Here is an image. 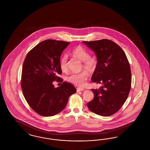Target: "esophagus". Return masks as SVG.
Listing matches in <instances>:
<instances>
[{"label": "esophagus", "instance_id": "34e87169", "mask_svg": "<svg viewBox=\"0 0 150 150\" xmlns=\"http://www.w3.org/2000/svg\"><path fill=\"white\" fill-rule=\"evenodd\" d=\"M84 90H85V89H84V88H80V87H78V88H76L77 92H80V91H84Z\"/></svg>", "mask_w": 150, "mask_h": 150}]
</instances>
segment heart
Instances as JSON below:
<instances>
[{
	"label": "heart",
	"instance_id": "1",
	"mask_svg": "<svg viewBox=\"0 0 150 150\" xmlns=\"http://www.w3.org/2000/svg\"><path fill=\"white\" fill-rule=\"evenodd\" d=\"M72 56L83 61L82 68L89 72H93L97 68L98 63V58L95 55H90L89 52L81 45L77 46L70 52ZM68 57L66 54L62 55L59 59V67L63 72L68 70ZM88 78V74L86 71L79 73H72L67 80L72 84L78 86H83Z\"/></svg>",
	"mask_w": 150,
	"mask_h": 150
}]
</instances>
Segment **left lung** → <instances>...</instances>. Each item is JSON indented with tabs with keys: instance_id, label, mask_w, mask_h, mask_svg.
Listing matches in <instances>:
<instances>
[{
	"instance_id": "left-lung-1",
	"label": "left lung",
	"mask_w": 150,
	"mask_h": 150,
	"mask_svg": "<svg viewBox=\"0 0 150 150\" xmlns=\"http://www.w3.org/2000/svg\"><path fill=\"white\" fill-rule=\"evenodd\" d=\"M83 42L94 51L98 59L91 79L102 84L98 89H92L94 98L87 106L96 114L112 115L123 106L130 91L132 74L128 59L121 47L111 40Z\"/></svg>"
}]
</instances>
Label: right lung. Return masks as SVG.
Segmentation results:
<instances>
[{
  "instance_id": "1",
  "label": "right lung",
  "mask_w": 150,
  "mask_h": 150,
  "mask_svg": "<svg viewBox=\"0 0 150 150\" xmlns=\"http://www.w3.org/2000/svg\"><path fill=\"white\" fill-rule=\"evenodd\" d=\"M70 42L47 39L29 51L22 70V93L30 107L38 114L52 116L62 111L69 97L76 92L72 84L64 81L54 88V81L62 82L58 76L61 53Z\"/></svg>"
}]
</instances>
